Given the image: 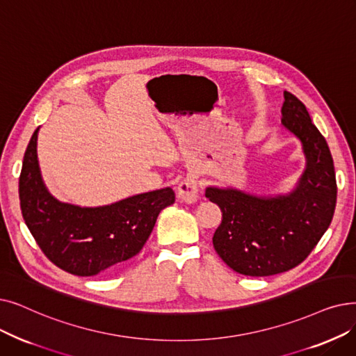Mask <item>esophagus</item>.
Segmentation results:
<instances>
[{
  "label": "esophagus",
  "mask_w": 356,
  "mask_h": 356,
  "mask_svg": "<svg viewBox=\"0 0 356 356\" xmlns=\"http://www.w3.org/2000/svg\"><path fill=\"white\" fill-rule=\"evenodd\" d=\"M177 196H179L180 200H183V202H186V204H195L196 202L197 197H199L197 183L192 176L186 177L179 183Z\"/></svg>",
  "instance_id": "34e87169"
}]
</instances>
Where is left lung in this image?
<instances>
[{
    "label": "left lung",
    "mask_w": 356,
    "mask_h": 356,
    "mask_svg": "<svg viewBox=\"0 0 356 356\" xmlns=\"http://www.w3.org/2000/svg\"><path fill=\"white\" fill-rule=\"evenodd\" d=\"M282 125L302 144L305 170L286 195L256 196L209 186L205 196L222 211L212 237L225 264L247 276H270L298 266L329 228L336 207L333 159L305 106L284 91Z\"/></svg>",
    "instance_id": "1"
}]
</instances>
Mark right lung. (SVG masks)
Returning a JSON list of instances; mask_svg holds the SVG:
<instances>
[{
  "mask_svg": "<svg viewBox=\"0 0 356 356\" xmlns=\"http://www.w3.org/2000/svg\"><path fill=\"white\" fill-rule=\"evenodd\" d=\"M38 132L26 148L19 180L20 208L30 233L54 265L76 276L111 272L141 252L159 213L175 204V192L164 188L119 202L81 208L59 202L42 180Z\"/></svg>",
  "mask_w": 356,
  "mask_h": 356,
  "instance_id": "obj_1",
  "label": "right lung"
}]
</instances>
